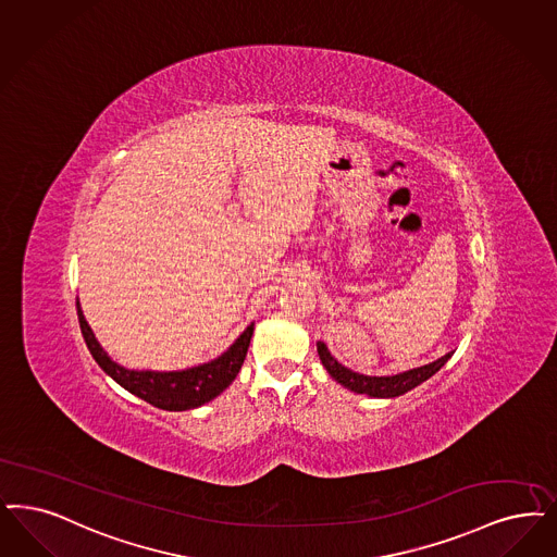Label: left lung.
Wrapping results in <instances>:
<instances>
[{
    "label": "left lung",
    "mask_w": 557,
    "mask_h": 557,
    "mask_svg": "<svg viewBox=\"0 0 557 557\" xmlns=\"http://www.w3.org/2000/svg\"><path fill=\"white\" fill-rule=\"evenodd\" d=\"M317 352H319L323 367L327 369V373L339 385H344V387H348L350 392H357V394H367L371 398H396V396L410 392L412 387L421 385L431 375H435L454 355V352H447L445 357L437 358V360H433L429 364L410 369V371H404V373L392 375V377H369V375H360V373L350 371L348 367L339 364L332 357V352L327 350V346L323 342H317Z\"/></svg>",
    "instance_id": "1"
}]
</instances>
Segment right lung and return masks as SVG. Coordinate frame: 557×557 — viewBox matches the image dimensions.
Returning <instances> with one entry per match:
<instances>
[{
    "instance_id": "obj_1",
    "label": "right lung",
    "mask_w": 557,
    "mask_h": 557,
    "mask_svg": "<svg viewBox=\"0 0 557 557\" xmlns=\"http://www.w3.org/2000/svg\"><path fill=\"white\" fill-rule=\"evenodd\" d=\"M76 312H78V323L81 332L87 342L90 355L97 360V364L110 375V377L120 383L124 389H128L140 400L149 401L161 410H190L199 408L202 404L218 398L223 389L236 379L243 362H245L246 350L250 344V337L255 332V323L246 327L243 335L223 352L222 357L205 362L193 369L184 371H131L120 367L108 357V352L101 348L97 337L83 314L81 302L76 300Z\"/></svg>"
}]
</instances>
